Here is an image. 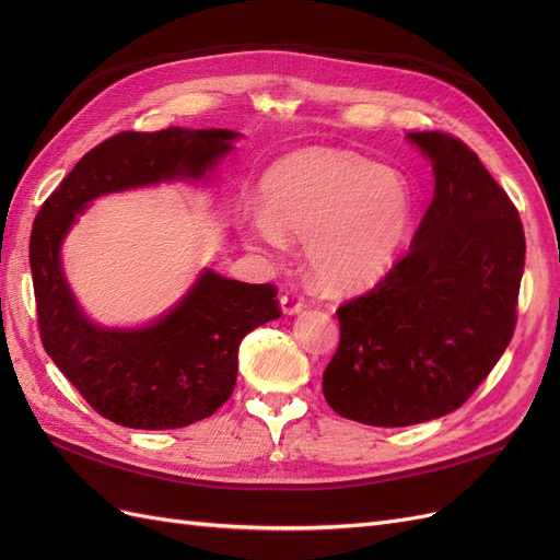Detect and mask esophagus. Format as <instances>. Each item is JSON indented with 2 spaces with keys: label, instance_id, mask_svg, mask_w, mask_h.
Instances as JSON below:
<instances>
[{
  "label": "esophagus",
  "instance_id": "esophagus-1",
  "mask_svg": "<svg viewBox=\"0 0 560 560\" xmlns=\"http://www.w3.org/2000/svg\"><path fill=\"white\" fill-rule=\"evenodd\" d=\"M280 311L284 315H299L303 311V299L301 296H290V294L280 296Z\"/></svg>",
  "mask_w": 560,
  "mask_h": 560
}]
</instances>
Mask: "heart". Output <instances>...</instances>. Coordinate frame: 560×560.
<instances>
[{
	"mask_svg": "<svg viewBox=\"0 0 560 560\" xmlns=\"http://www.w3.org/2000/svg\"><path fill=\"white\" fill-rule=\"evenodd\" d=\"M264 208L241 212L254 249H280L284 233L308 241L317 287L362 290L389 273L411 238L416 191L404 173L352 151H303L270 167Z\"/></svg>",
	"mask_w": 560,
	"mask_h": 560,
	"instance_id": "heart-1",
	"label": "heart"
}]
</instances>
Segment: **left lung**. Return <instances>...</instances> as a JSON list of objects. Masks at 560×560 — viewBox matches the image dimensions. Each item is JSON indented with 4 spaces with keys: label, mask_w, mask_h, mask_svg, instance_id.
Listing matches in <instances>:
<instances>
[{
    "label": "left lung",
    "mask_w": 560,
    "mask_h": 560,
    "mask_svg": "<svg viewBox=\"0 0 560 560\" xmlns=\"http://www.w3.org/2000/svg\"><path fill=\"white\" fill-rule=\"evenodd\" d=\"M434 198L406 257L336 311L341 343L322 374L331 409L376 428L442 418L469 399L512 341L525 235L514 202L446 132H409Z\"/></svg>",
    "instance_id": "8db88e82"
}]
</instances>
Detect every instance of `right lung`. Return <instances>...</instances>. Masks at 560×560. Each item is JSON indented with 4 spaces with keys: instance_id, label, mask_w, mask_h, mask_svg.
Here are the masks:
<instances>
[{
    "instance_id": "add662e5",
    "label": "right lung",
    "mask_w": 560,
    "mask_h": 560,
    "mask_svg": "<svg viewBox=\"0 0 560 560\" xmlns=\"http://www.w3.org/2000/svg\"><path fill=\"white\" fill-rule=\"evenodd\" d=\"M241 135L226 128L118 132L91 149L46 198L30 235L42 343L81 397L116 425L177 430L212 416L235 387L243 338L280 317L273 284L202 268L171 311L142 327H103L81 311L62 241L100 196L173 179H210Z\"/></svg>"
}]
</instances>
